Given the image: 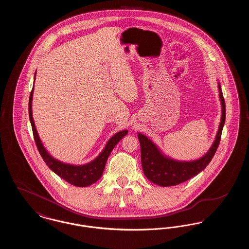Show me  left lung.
<instances>
[{
  "label": "left lung",
  "mask_w": 249,
  "mask_h": 249,
  "mask_svg": "<svg viewBox=\"0 0 249 249\" xmlns=\"http://www.w3.org/2000/svg\"><path fill=\"white\" fill-rule=\"evenodd\" d=\"M218 89L222 107L220 125L212 146L201 159L193 161H178L169 159L161 154V152L151 140L141 133H138V139L141 146L142 171L144 176L152 183L161 187L177 186L197 176L210 163L220 142L222 129L225 123V100L223 98V93L219 83Z\"/></svg>",
  "instance_id": "8db88e82"
}]
</instances>
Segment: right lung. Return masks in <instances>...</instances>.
Listing matches in <instances>:
<instances>
[{
  "label": "right lung",
  "mask_w": 249,
  "mask_h": 249,
  "mask_svg": "<svg viewBox=\"0 0 249 249\" xmlns=\"http://www.w3.org/2000/svg\"><path fill=\"white\" fill-rule=\"evenodd\" d=\"M35 79H36V76H35ZM33 94H34V88L31 91L30 100H29V118H30L31 124H32L34 138L36 141L37 149L41 155V157L43 158L44 161L46 162V164L56 175H58L59 178L64 179L66 182L70 183L75 187H87V186L93 184L96 181H98L104 173L109 155L112 152L115 145L123 138V136H125L128 133V130H121L117 134H115L108 141L103 152L91 162L80 166L70 165V164L63 163L61 161L55 160L54 158H52L50 155L48 154V151L44 147L43 143L41 142V140L38 136L36 125H35L34 119H33V113H32Z\"/></svg>",
  "instance_id": "1"
}]
</instances>
